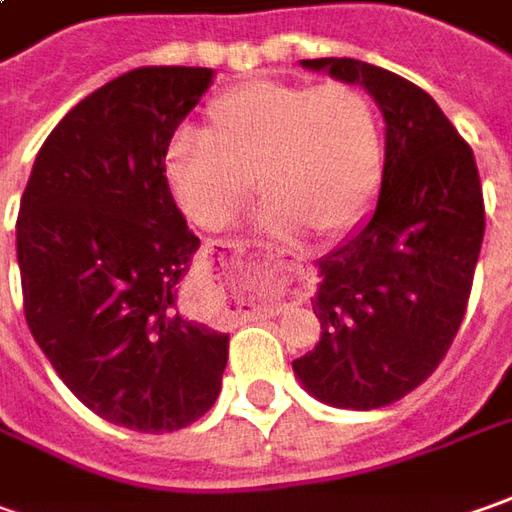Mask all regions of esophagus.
<instances>
[{"label": "esophagus", "instance_id": "obj_1", "mask_svg": "<svg viewBox=\"0 0 512 512\" xmlns=\"http://www.w3.org/2000/svg\"><path fill=\"white\" fill-rule=\"evenodd\" d=\"M287 310V304H276V307H270V310H264V312H270V315H279V312Z\"/></svg>", "mask_w": 512, "mask_h": 512}]
</instances>
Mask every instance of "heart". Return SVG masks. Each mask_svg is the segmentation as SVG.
<instances>
[{"label": "heart", "mask_w": 512, "mask_h": 512, "mask_svg": "<svg viewBox=\"0 0 512 512\" xmlns=\"http://www.w3.org/2000/svg\"><path fill=\"white\" fill-rule=\"evenodd\" d=\"M174 200L205 231L228 228L253 197L267 231L341 236L375 200L386 137L355 84L250 81L208 106V137L180 129L166 149Z\"/></svg>", "instance_id": "1"}]
</instances>
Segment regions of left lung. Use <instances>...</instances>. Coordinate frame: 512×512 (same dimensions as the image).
I'll list each match as a JSON object with an SVG mask.
<instances>
[{"label":"left lung","mask_w":512,"mask_h":512,"mask_svg":"<svg viewBox=\"0 0 512 512\" xmlns=\"http://www.w3.org/2000/svg\"><path fill=\"white\" fill-rule=\"evenodd\" d=\"M301 67L363 87L386 120L375 211L318 259L321 341L293 360L321 403L372 411L414 392L454 344L485 236L482 183L471 146L425 89L358 58Z\"/></svg>","instance_id":"obj_1"}]
</instances>
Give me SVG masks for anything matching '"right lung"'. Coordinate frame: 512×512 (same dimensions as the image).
Instances as JSON below:
<instances>
[{"label": "right lung", "instance_id": "obj_1", "mask_svg": "<svg viewBox=\"0 0 512 512\" xmlns=\"http://www.w3.org/2000/svg\"><path fill=\"white\" fill-rule=\"evenodd\" d=\"M214 81L208 67H137L64 115L16 222L24 318L81 403L160 434L214 406L228 335L185 312L200 239L166 180V149Z\"/></svg>", "mask_w": 512, "mask_h": 512}]
</instances>
